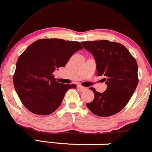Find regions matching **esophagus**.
I'll list each match as a JSON object with an SVG mask.
<instances>
[{
  "label": "esophagus",
  "mask_w": 152,
  "mask_h": 152,
  "mask_svg": "<svg viewBox=\"0 0 152 152\" xmlns=\"http://www.w3.org/2000/svg\"><path fill=\"white\" fill-rule=\"evenodd\" d=\"M78 89L79 90V91H83L86 90V87H83L81 86H78Z\"/></svg>",
  "instance_id": "esophagus-1"
}]
</instances>
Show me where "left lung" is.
I'll return each mask as SVG.
<instances>
[{
  "mask_svg": "<svg viewBox=\"0 0 152 152\" xmlns=\"http://www.w3.org/2000/svg\"><path fill=\"white\" fill-rule=\"evenodd\" d=\"M81 43L94 56L97 76H104L107 85L103 93L90 88L94 99L86 106L94 114L102 117L117 114L128 104L138 85L137 61L121 43L106 40Z\"/></svg>",
  "mask_w": 152,
  "mask_h": 152,
  "instance_id": "obj_1",
  "label": "left lung"
}]
</instances>
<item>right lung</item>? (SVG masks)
Segmentation results:
<instances>
[{"label": "right lung", "instance_id": "obj_1", "mask_svg": "<svg viewBox=\"0 0 152 152\" xmlns=\"http://www.w3.org/2000/svg\"><path fill=\"white\" fill-rule=\"evenodd\" d=\"M83 49L81 43L58 38L35 41L20 56L13 75V85L25 107L34 114L48 115L61 104L74 84L57 82L53 73L65 67L71 56Z\"/></svg>", "mask_w": 152, "mask_h": 152}]
</instances>
